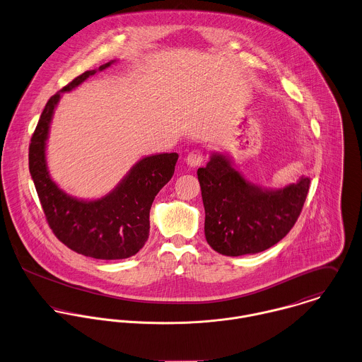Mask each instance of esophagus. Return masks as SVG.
<instances>
[{"instance_id": "esophagus-1", "label": "esophagus", "mask_w": 362, "mask_h": 362, "mask_svg": "<svg viewBox=\"0 0 362 362\" xmlns=\"http://www.w3.org/2000/svg\"><path fill=\"white\" fill-rule=\"evenodd\" d=\"M203 160H204V153H203V151H200V149H194V151H192V152L186 156V163H187L190 168H196V166L202 165Z\"/></svg>"}]
</instances>
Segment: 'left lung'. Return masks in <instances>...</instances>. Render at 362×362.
Listing matches in <instances>:
<instances>
[{
  "label": "left lung",
  "mask_w": 362,
  "mask_h": 362,
  "mask_svg": "<svg viewBox=\"0 0 362 362\" xmlns=\"http://www.w3.org/2000/svg\"><path fill=\"white\" fill-rule=\"evenodd\" d=\"M206 211L204 234L218 254L241 257L279 243L303 209L310 179L302 176L282 189L247 180L227 153L213 152L197 170Z\"/></svg>",
  "instance_id": "1"
}]
</instances>
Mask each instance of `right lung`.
Listing matches in <instances>:
<instances>
[{
  "label": "right lung",
  "mask_w": 362,
  "mask_h": 362,
  "mask_svg": "<svg viewBox=\"0 0 362 362\" xmlns=\"http://www.w3.org/2000/svg\"><path fill=\"white\" fill-rule=\"evenodd\" d=\"M117 60L84 71L46 103L29 145V172L47 224L70 250L95 259H125L135 255L149 235V211L155 196L172 179L179 155L156 153L139 159L119 183L94 200L77 199L56 185L46 162V142L54 108L66 91Z\"/></svg>",
  "instance_id": "1"
}]
</instances>
